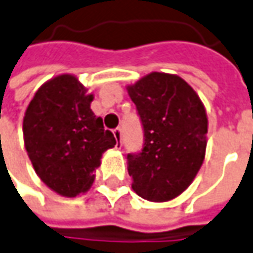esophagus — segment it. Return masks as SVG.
<instances>
[{
    "label": "esophagus",
    "instance_id": "1",
    "mask_svg": "<svg viewBox=\"0 0 253 253\" xmlns=\"http://www.w3.org/2000/svg\"><path fill=\"white\" fill-rule=\"evenodd\" d=\"M114 133V138H115V141H117V148H121V129L120 128H117V129H114L112 131Z\"/></svg>",
    "mask_w": 253,
    "mask_h": 253
}]
</instances>
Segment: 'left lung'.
<instances>
[{"label":"left lung","mask_w":253,"mask_h":253,"mask_svg":"<svg viewBox=\"0 0 253 253\" xmlns=\"http://www.w3.org/2000/svg\"><path fill=\"white\" fill-rule=\"evenodd\" d=\"M126 90L145 132L141 153L126 156L132 189L149 201L176 199L193 183L206 158L204 104L177 74L152 72Z\"/></svg>","instance_id":"8db88e82"}]
</instances>
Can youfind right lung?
Returning <instances> with one entry per match:
<instances>
[{"instance_id": "add662e5", "label": "right lung", "mask_w": 253, "mask_h": 253, "mask_svg": "<svg viewBox=\"0 0 253 253\" xmlns=\"http://www.w3.org/2000/svg\"><path fill=\"white\" fill-rule=\"evenodd\" d=\"M73 74H59L35 92L24 117L25 149L36 174L54 193H85L101 165L102 153L115 146L111 131L90 105L94 95Z\"/></svg>"}]
</instances>
